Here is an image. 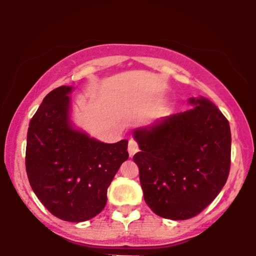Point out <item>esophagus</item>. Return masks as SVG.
Masks as SVG:
<instances>
[{
	"label": "esophagus",
	"instance_id": "esophagus-1",
	"mask_svg": "<svg viewBox=\"0 0 256 256\" xmlns=\"http://www.w3.org/2000/svg\"><path fill=\"white\" fill-rule=\"evenodd\" d=\"M138 143L136 142V140L134 138H130L129 140V143H128V152H129V156L132 157L135 155L136 152H138Z\"/></svg>",
	"mask_w": 256,
	"mask_h": 256
}]
</instances>
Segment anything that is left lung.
Returning <instances> with one entry per match:
<instances>
[{"instance_id": "obj_1", "label": "left lung", "mask_w": 256, "mask_h": 256, "mask_svg": "<svg viewBox=\"0 0 256 256\" xmlns=\"http://www.w3.org/2000/svg\"><path fill=\"white\" fill-rule=\"evenodd\" d=\"M192 110L134 132L141 152L132 160L146 205L166 219L185 220L211 204L230 166L227 118L205 98H190Z\"/></svg>"}]
</instances>
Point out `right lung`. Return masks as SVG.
Here are the masks:
<instances>
[{
  "label": "right lung",
  "instance_id": "add662e5",
  "mask_svg": "<svg viewBox=\"0 0 256 256\" xmlns=\"http://www.w3.org/2000/svg\"><path fill=\"white\" fill-rule=\"evenodd\" d=\"M71 90H51L31 118L26 168L42 204L59 219L80 222L102 211L107 188L129 155L127 140L110 144L72 128Z\"/></svg>",
  "mask_w": 256,
  "mask_h": 256
}]
</instances>
